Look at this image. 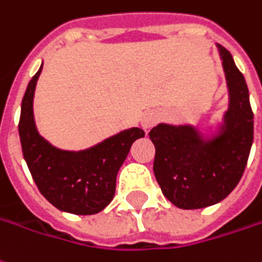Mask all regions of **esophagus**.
<instances>
[{"mask_svg":"<svg viewBox=\"0 0 262 262\" xmlns=\"http://www.w3.org/2000/svg\"><path fill=\"white\" fill-rule=\"evenodd\" d=\"M156 122H158V116L154 113H149L142 119V126H143V129H150L152 126L156 124Z\"/></svg>","mask_w":262,"mask_h":262,"instance_id":"34e87169","label":"esophagus"}]
</instances>
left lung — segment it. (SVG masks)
I'll return each instance as SVG.
<instances>
[{
	"mask_svg": "<svg viewBox=\"0 0 262 262\" xmlns=\"http://www.w3.org/2000/svg\"><path fill=\"white\" fill-rule=\"evenodd\" d=\"M218 49L231 94L224 133L202 142L189 126L158 124L149 132L156 149V181L163 195L182 209L206 208L227 198L243 178L254 140L245 79L228 50Z\"/></svg>",
	"mask_w": 262,
	"mask_h": 262,
	"instance_id": "left-lung-1",
	"label": "left lung"
}]
</instances>
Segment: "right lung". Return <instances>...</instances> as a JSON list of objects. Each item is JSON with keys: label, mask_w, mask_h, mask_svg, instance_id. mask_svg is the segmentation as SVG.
<instances>
[{"label": "right lung", "mask_w": 262, "mask_h": 262, "mask_svg": "<svg viewBox=\"0 0 262 262\" xmlns=\"http://www.w3.org/2000/svg\"><path fill=\"white\" fill-rule=\"evenodd\" d=\"M41 69L30 80L21 103L18 133L27 166L38 191L57 209L76 215L100 212L115 196L117 172L132 143L145 132L139 127L120 132L83 152L53 147L37 133L33 117V96Z\"/></svg>", "instance_id": "1"}]
</instances>
